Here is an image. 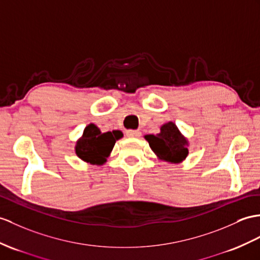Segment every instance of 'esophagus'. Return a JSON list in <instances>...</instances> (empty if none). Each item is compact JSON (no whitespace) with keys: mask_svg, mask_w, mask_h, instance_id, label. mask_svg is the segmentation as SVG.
I'll return each instance as SVG.
<instances>
[{"mask_svg":"<svg viewBox=\"0 0 260 260\" xmlns=\"http://www.w3.org/2000/svg\"><path fill=\"white\" fill-rule=\"evenodd\" d=\"M125 135H126V137H129V138H138V137L141 136L140 131H138V130H126Z\"/></svg>","mask_w":260,"mask_h":260,"instance_id":"esophagus-1","label":"esophagus"}]
</instances>
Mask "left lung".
<instances>
[{"instance_id":"obj_1","label":"left lung","mask_w":260,"mask_h":260,"mask_svg":"<svg viewBox=\"0 0 260 260\" xmlns=\"http://www.w3.org/2000/svg\"><path fill=\"white\" fill-rule=\"evenodd\" d=\"M145 140L149 142L154 153L167 162L179 163L187 155V141L182 137L173 122L163 124L161 132L156 136H145Z\"/></svg>"}]
</instances>
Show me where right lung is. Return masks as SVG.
<instances>
[{
  "label": "right lung",
  "instance_id": "add662e5",
  "mask_svg": "<svg viewBox=\"0 0 260 260\" xmlns=\"http://www.w3.org/2000/svg\"><path fill=\"white\" fill-rule=\"evenodd\" d=\"M122 137L119 130L101 134L94 124H89L84 130L82 138L76 144V153L81 160L91 164H103L109 155L118 139Z\"/></svg>",
  "mask_w": 260,
  "mask_h": 260
}]
</instances>
